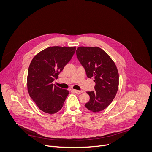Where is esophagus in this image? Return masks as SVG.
Here are the masks:
<instances>
[{
  "mask_svg": "<svg viewBox=\"0 0 152 152\" xmlns=\"http://www.w3.org/2000/svg\"><path fill=\"white\" fill-rule=\"evenodd\" d=\"M72 91H73L74 93H75L76 94H80L82 93V91H79V90H72Z\"/></svg>",
  "mask_w": 152,
  "mask_h": 152,
  "instance_id": "obj_1",
  "label": "esophagus"
}]
</instances>
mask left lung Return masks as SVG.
I'll return each mask as SVG.
<instances>
[{"label": "left lung", "instance_id": "left-lung-1", "mask_svg": "<svg viewBox=\"0 0 152 152\" xmlns=\"http://www.w3.org/2000/svg\"><path fill=\"white\" fill-rule=\"evenodd\" d=\"M76 55L86 76L94 77L96 83L94 91L86 92L90 99L85 107L94 113L103 111L112 102L118 90L119 76L115 64L97 47H79Z\"/></svg>", "mask_w": 152, "mask_h": 152}]
</instances>
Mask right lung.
I'll return each mask as SVG.
<instances>
[{
  "instance_id": "add662e5",
  "label": "right lung",
  "mask_w": 152,
  "mask_h": 152,
  "mask_svg": "<svg viewBox=\"0 0 152 152\" xmlns=\"http://www.w3.org/2000/svg\"><path fill=\"white\" fill-rule=\"evenodd\" d=\"M76 47H49L32 59L28 69L27 85L30 97L39 109L48 114L58 112L69 91L53 83L72 58Z\"/></svg>"
}]
</instances>
